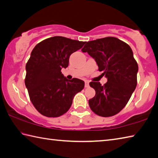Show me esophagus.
<instances>
[{"instance_id": "obj_1", "label": "esophagus", "mask_w": 158, "mask_h": 158, "mask_svg": "<svg viewBox=\"0 0 158 158\" xmlns=\"http://www.w3.org/2000/svg\"><path fill=\"white\" fill-rule=\"evenodd\" d=\"M88 87H89V81H85V88H88Z\"/></svg>"}]
</instances>
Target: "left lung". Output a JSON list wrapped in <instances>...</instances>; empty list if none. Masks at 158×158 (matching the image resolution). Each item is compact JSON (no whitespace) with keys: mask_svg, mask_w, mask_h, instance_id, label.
<instances>
[{"mask_svg":"<svg viewBox=\"0 0 158 158\" xmlns=\"http://www.w3.org/2000/svg\"><path fill=\"white\" fill-rule=\"evenodd\" d=\"M81 51L95 60L99 71L108 79L104 85L89 84L96 93L88 101L90 108L99 116H113L125 107L137 86L138 65L133 51L125 42L112 36L88 41Z\"/></svg>","mask_w":158,"mask_h":158,"instance_id":"obj_1","label":"left lung"}]
</instances>
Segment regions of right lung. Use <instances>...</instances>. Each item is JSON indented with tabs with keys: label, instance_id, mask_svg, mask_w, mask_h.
Returning a JSON list of instances; mask_svg holds the SVG:
<instances>
[{
	"label": "right lung",
	"instance_id": "add662e5",
	"mask_svg": "<svg viewBox=\"0 0 158 158\" xmlns=\"http://www.w3.org/2000/svg\"><path fill=\"white\" fill-rule=\"evenodd\" d=\"M85 42L53 36L34 48L25 66V84L34 106L43 115L57 117L69 110L75 94L84 88V81L68 80L61 73L71 54Z\"/></svg>",
	"mask_w": 158,
	"mask_h": 158
}]
</instances>
